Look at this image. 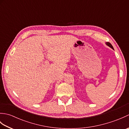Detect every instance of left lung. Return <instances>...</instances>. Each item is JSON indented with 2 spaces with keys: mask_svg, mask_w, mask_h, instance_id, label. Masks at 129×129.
Segmentation results:
<instances>
[{
  "mask_svg": "<svg viewBox=\"0 0 129 129\" xmlns=\"http://www.w3.org/2000/svg\"><path fill=\"white\" fill-rule=\"evenodd\" d=\"M106 44L107 45H108V46H109V47H110L111 48H112V49H114L113 46H112V45L111 44H110V43H109V42H106Z\"/></svg>",
  "mask_w": 129,
  "mask_h": 129,
  "instance_id": "obj_1",
  "label": "left lung"
}]
</instances>
